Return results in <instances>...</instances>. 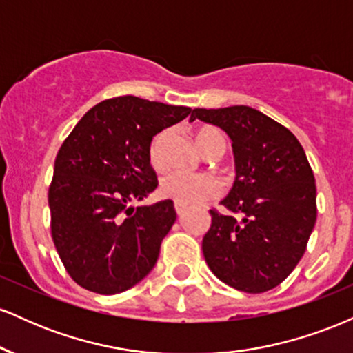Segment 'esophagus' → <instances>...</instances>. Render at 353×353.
<instances>
[{
  "label": "esophagus",
  "instance_id": "34e87169",
  "mask_svg": "<svg viewBox=\"0 0 353 353\" xmlns=\"http://www.w3.org/2000/svg\"><path fill=\"white\" fill-rule=\"evenodd\" d=\"M174 209H176L177 216H182V214L185 212V208H184V205H181V204H174Z\"/></svg>",
  "mask_w": 353,
  "mask_h": 353
}]
</instances>
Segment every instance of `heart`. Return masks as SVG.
Masks as SVG:
<instances>
[{
    "mask_svg": "<svg viewBox=\"0 0 353 353\" xmlns=\"http://www.w3.org/2000/svg\"><path fill=\"white\" fill-rule=\"evenodd\" d=\"M168 132H163L154 139L151 145V161L154 165H163L164 163V143ZM197 144L205 154L214 151L225 152L228 141L225 136L219 131L217 128H201L196 134ZM161 194L165 199H171L176 204L184 205V208H194L204 201L212 199L219 194V182L214 177L205 176V174H194L188 171H172L161 179L159 184Z\"/></svg>",
    "mask_w": 353,
    "mask_h": 353,
    "instance_id": "b5f03b06",
    "label": "heart"
}]
</instances>
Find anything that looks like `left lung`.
<instances>
[{"label": "left lung", "instance_id": "1", "mask_svg": "<svg viewBox=\"0 0 353 353\" xmlns=\"http://www.w3.org/2000/svg\"><path fill=\"white\" fill-rule=\"evenodd\" d=\"M225 131L236 157V181L221 204L241 219L210 210L202 239L209 269L234 289L261 294L285 281L305 252L317 219L315 177L292 132L249 106L194 109Z\"/></svg>", "mask_w": 353, "mask_h": 353}]
</instances>
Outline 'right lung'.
<instances>
[{"label": "right lung", "instance_id": "right-lung-1", "mask_svg": "<svg viewBox=\"0 0 353 353\" xmlns=\"http://www.w3.org/2000/svg\"><path fill=\"white\" fill-rule=\"evenodd\" d=\"M190 108L119 96L81 117L54 161L51 234L68 274L91 292H124L152 270L176 222L171 199L131 205L157 188L152 137Z\"/></svg>", "mask_w": 353, "mask_h": 353}]
</instances>
